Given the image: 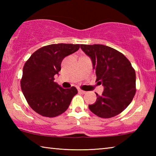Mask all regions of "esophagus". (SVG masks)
Masks as SVG:
<instances>
[{
	"mask_svg": "<svg viewBox=\"0 0 156 156\" xmlns=\"http://www.w3.org/2000/svg\"><path fill=\"white\" fill-rule=\"evenodd\" d=\"M78 92H79V93H81V94H86V91L82 90V89H78Z\"/></svg>",
	"mask_w": 156,
	"mask_h": 156,
	"instance_id": "esophagus-1",
	"label": "esophagus"
}]
</instances>
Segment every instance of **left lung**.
I'll return each mask as SVG.
<instances>
[{"instance_id":"8db88e82","label":"left lung","mask_w":156,"mask_h":156,"mask_svg":"<svg viewBox=\"0 0 156 156\" xmlns=\"http://www.w3.org/2000/svg\"><path fill=\"white\" fill-rule=\"evenodd\" d=\"M91 58L96 70V81L104 86L101 96L96 94V102L89 105L95 115L110 118L120 114L135 96L136 72L122 53L103 44H80Z\"/></svg>"}]
</instances>
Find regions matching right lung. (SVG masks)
Wrapping results in <instances>:
<instances>
[{
	"mask_svg": "<svg viewBox=\"0 0 156 156\" xmlns=\"http://www.w3.org/2000/svg\"><path fill=\"white\" fill-rule=\"evenodd\" d=\"M80 44H52L34 52L23 69L20 87L28 105L34 112L53 118L68 109L77 94L75 87L63 89L54 82L65 56L77 51Z\"/></svg>",
	"mask_w": 156,
	"mask_h": 156,
	"instance_id": "1",
	"label": "right lung"
}]
</instances>
